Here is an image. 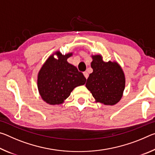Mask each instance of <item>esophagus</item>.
I'll use <instances>...</instances> for the list:
<instances>
[{"label": "esophagus", "instance_id": "obj_1", "mask_svg": "<svg viewBox=\"0 0 155 155\" xmlns=\"http://www.w3.org/2000/svg\"><path fill=\"white\" fill-rule=\"evenodd\" d=\"M83 74H84V76H85V77L86 78H88L89 74H88V73H87V72H83Z\"/></svg>", "mask_w": 155, "mask_h": 155}]
</instances>
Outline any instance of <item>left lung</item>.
Listing matches in <instances>:
<instances>
[{
    "label": "left lung",
    "mask_w": 155,
    "mask_h": 155,
    "mask_svg": "<svg viewBox=\"0 0 155 155\" xmlns=\"http://www.w3.org/2000/svg\"><path fill=\"white\" fill-rule=\"evenodd\" d=\"M91 73L85 84L96 102L106 105L118 103L125 87L123 70L116 62H104L101 55L92 56Z\"/></svg>",
    "instance_id": "8db88e82"
}]
</instances>
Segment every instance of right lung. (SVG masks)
Listing matches in <instances>:
<instances>
[{
    "label": "right lung",
    "instance_id": "right-lung-1",
    "mask_svg": "<svg viewBox=\"0 0 155 155\" xmlns=\"http://www.w3.org/2000/svg\"><path fill=\"white\" fill-rule=\"evenodd\" d=\"M58 59L51 55L44 63L38 77V87L41 98L50 104H59L69 97L76 87L85 83L82 72L67 61L72 53L63 55L57 52Z\"/></svg>",
    "mask_w": 155,
    "mask_h": 155
}]
</instances>
